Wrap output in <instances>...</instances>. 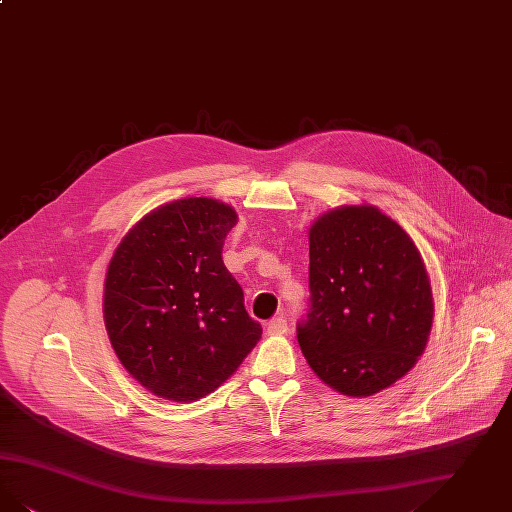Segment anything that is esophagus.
<instances>
[{"instance_id": "obj_1", "label": "esophagus", "mask_w": 512, "mask_h": 512, "mask_svg": "<svg viewBox=\"0 0 512 512\" xmlns=\"http://www.w3.org/2000/svg\"><path fill=\"white\" fill-rule=\"evenodd\" d=\"M266 333L268 335H284L287 333V322L284 318H272L268 324H266Z\"/></svg>"}]
</instances>
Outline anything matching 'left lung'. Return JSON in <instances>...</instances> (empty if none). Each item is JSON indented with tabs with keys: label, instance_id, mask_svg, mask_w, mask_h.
<instances>
[{
	"label": "left lung",
	"instance_id": "8db88e82",
	"mask_svg": "<svg viewBox=\"0 0 512 512\" xmlns=\"http://www.w3.org/2000/svg\"><path fill=\"white\" fill-rule=\"evenodd\" d=\"M310 310L297 339L333 390L368 398L389 389L427 347L434 299L408 232L379 207L341 205L308 228Z\"/></svg>",
	"mask_w": 512,
	"mask_h": 512
}]
</instances>
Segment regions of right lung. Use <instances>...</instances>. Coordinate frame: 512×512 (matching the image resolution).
Segmentation results:
<instances>
[{"mask_svg": "<svg viewBox=\"0 0 512 512\" xmlns=\"http://www.w3.org/2000/svg\"><path fill=\"white\" fill-rule=\"evenodd\" d=\"M232 205L183 198L133 226L106 268L104 328L127 373L171 402L219 389L261 339L223 263Z\"/></svg>", "mask_w": 512, "mask_h": 512, "instance_id": "right-lung-1", "label": "right lung"}]
</instances>
